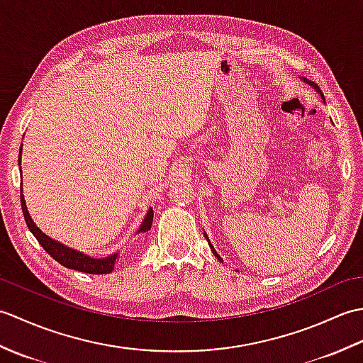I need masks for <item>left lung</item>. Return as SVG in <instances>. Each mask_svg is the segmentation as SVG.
I'll list each match as a JSON object with an SVG mask.
<instances>
[{"label": "left lung", "mask_w": 363, "mask_h": 363, "mask_svg": "<svg viewBox=\"0 0 363 363\" xmlns=\"http://www.w3.org/2000/svg\"><path fill=\"white\" fill-rule=\"evenodd\" d=\"M306 82H309V84H311V86H312V87H313L315 90H317V91H318V94H320V95L323 96V99H325V95H323V94H321V90H320V87L317 86V84H313V82H311V81H307V79H306ZM207 242H209V245H211V251H212V252L215 254V256H217V259H218L220 262H223V260H221V257H220V256H218V254H217V251H215V248H213V246H212V243H211V240H209V238H207Z\"/></svg>", "instance_id": "8db88e82"}]
</instances>
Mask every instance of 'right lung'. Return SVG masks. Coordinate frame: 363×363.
<instances>
[{
  "label": "right lung",
  "instance_id": "add662e5",
  "mask_svg": "<svg viewBox=\"0 0 363 363\" xmlns=\"http://www.w3.org/2000/svg\"><path fill=\"white\" fill-rule=\"evenodd\" d=\"M20 156H21V150H20ZM18 160H21V159H18ZM20 201H21L23 217H25V221H26L29 230L37 238V242L42 245V248L48 252L54 260H57L60 265L76 269V272L89 273V274H106V273L112 272L115 267V262L118 260L117 259L118 252H115V254H112V256L106 257V259H94V257L86 256V254L74 251L72 248H67V246H64L62 243L54 242L52 238L46 237L42 230L34 225L33 218L29 217V212L26 209L25 198H23V195H20ZM151 225H152V211L150 209L142 223V226L138 228V233H146V230H150Z\"/></svg>",
  "mask_w": 363,
  "mask_h": 363
}]
</instances>
